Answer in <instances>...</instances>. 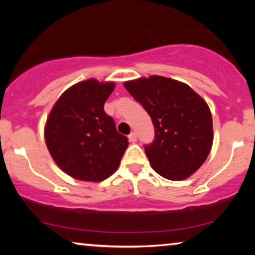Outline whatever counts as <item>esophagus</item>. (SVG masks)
I'll return each instance as SVG.
<instances>
[{
	"mask_svg": "<svg viewBox=\"0 0 255 255\" xmlns=\"http://www.w3.org/2000/svg\"><path fill=\"white\" fill-rule=\"evenodd\" d=\"M128 140L131 142L137 141V134H135V132H131V133L128 134Z\"/></svg>",
	"mask_w": 255,
	"mask_h": 255,
	"instance_id": "obj_1",
	"label": "esophagus"
}]
</instances>
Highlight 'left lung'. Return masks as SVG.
I'll return each mask as SVG.
<instances>
[{
  "instance_id": "1",
  "label": "left lung",
  "mask_w": 255,
  "mask_h": 255,
  "mask_svg": "<svg viewBox=\"0 0 255 255\" xmlns=\"http://www.w3.org/2000/svg\"><path fill=\"white\" fill-rule=\"evenodd\" d=\"M151 116L155 137L145 145L153 169L168 180L194 174L210 153L214 131L208 104L186 83L153 75L124 83Z\"/></svg>"
}]
</instances>
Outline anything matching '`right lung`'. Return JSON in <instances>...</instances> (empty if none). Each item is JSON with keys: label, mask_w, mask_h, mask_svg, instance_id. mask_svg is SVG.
Listing matches in <instances>:
<instances>
[{"label": "right lung", "mask_w": 255, "mask_h": 255, "mask_svg": "<svg viewBox=\"0 0 255 255\" xmlns=\"http://www.w3.org/2000/svg\"><path fill=\"white\" fill-rule=\"evenodd\" d=\"M114 82L89 79L68 88L52 108L45 141L55 163L76 180L100 182L120 166L128 141L104 103Z\"/></svg>", "instance_id": "add662e5"}]
</instances>
